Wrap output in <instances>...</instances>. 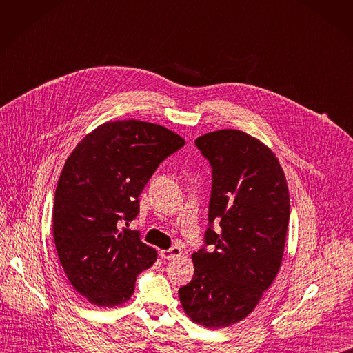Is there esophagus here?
Instances as JSON below:
<instances>
[{"instance_id": "obj_1", "label": "esophagus", "mask_w": 353, "mask_h": 353, "mask_svg": "<svg viewBox=\"0 0 353 353\" xmlns=\"http://www.w3.org/2000/svg\"><path fill=\"white\" fill-rule=\"evenodd\" d=\"M181 255V250L179 247H172L170 250H161L160 251V256L163 258V260H176L177 256Z\"/></svg>"}]
</instances>
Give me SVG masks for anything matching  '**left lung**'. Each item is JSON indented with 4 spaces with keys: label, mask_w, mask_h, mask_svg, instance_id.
Listing matches in <instances>:
<instances>
[{
    "label": "left lung",
    "mask_w": 353,
    "mask_h": 353,
    "mask_svg": "<svg viewBox=\"0 0 353 353\" xmlns=\"http://www.w3.org/2000/svg\"><path fill=\"white\" fill-rule=\"evenodd\" d=\"M196 146L213 168L205 244L214 250L192 255L194 275L179 296L187 316L214 330L247 318L275 279L290 223V192L275 153L245 132H210L196 139Z\"/></svg>",
    "instance_id": "left-lung-1"
}]
</instances>
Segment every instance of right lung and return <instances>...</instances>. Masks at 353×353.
Wrapping results in <instances>:
<instances>
[{"instance_id":"obj_1","label":"right lung","mask_w":353,"mask_h":353,"mask_svg":"<svg viewBox=\"0 0 353 353\" xmlns=\"http://www.w3.org/2000/svg\"><path fill=\"white\" fill-rule=\"evenodd\" d=\"M168 128L114 121L88 133L66 159L54 201V241L70 285L97 307H119L157 260L139 232L119 230L159 164L184 146Z\"/></svg>"}]
</instances>
